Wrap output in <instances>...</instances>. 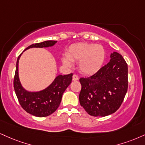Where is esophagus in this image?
Here are the masks:
<instances>
[{
	"label": "esophagus",
	"instance_id": "1",
	"mask_svg": "<svg viewBox=\"0 0 145 145\" xmlns=\"http://www.w3.org/2000/svg\"><path fill=\"white\" fill-rule=\"evenodd\" d=\"M72 78H73V80H74V81H76V80H78V79H79V78H78V76H77V75H73V77H72Z\"/></svg>",
	"mask_w": 145,
	"mask_h": 145
}]
</instances>
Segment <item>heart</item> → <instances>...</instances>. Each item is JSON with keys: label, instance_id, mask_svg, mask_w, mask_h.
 I'll return each mask as SVG.
<instances>
[{"label": "heart", "instance_id": "b5f03b06", "mask_svg": "<svg viewBox=\"0 0 145 145\" xmlns=\"http://www.w3.org/2000/svg\"><path fill=\"white\" fill-rule=\"evenodd\" d=\"M105 57L103 46L88 42H79L71 45L66 52L62 63L67 67L72 65L71 61H79L78 67L82 74L90 76L97 72Z\"/></svg>", "mask_w": 145, "mask_h": 145}]
</instances>
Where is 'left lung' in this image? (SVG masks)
<instances>
[{"label":"left lung","mask_w":145,"mask_h":145,"mask_svg":"<svg viewBox=\"0 0 145 145\" xmlns=\"http://www.w3.org/2000/svg\"><path fill=\"white\" fill-rule=\"evenodd\" d=\"M110 57V61L96 74L80 79V105L92 116L105 117L116 112L128 90L126 62L117 52Z\"/></svg>","instance_id":"1"}]
</instances>
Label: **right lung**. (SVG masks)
<instances>
[{
	"mask_svg": "<svg viewBox=\"0 0 145 145\" xmlns=\"http://www.w3.org/2000/svg\"><path fill=\"white\" fill-rule=\"evenodd\" d=\"M57 43L55 40H47L33 44L25 48H43L53 46ZM22 53L17 60L16 70L14 77L13 86L17 99L23 109L29 114L36 117H46L55 112L61 101L62 95L72 80L73 74L59 75L50 86L38 92H29L23 88L19 78L18 64Z\"/></svg>",
	"mask_w": 145,
	"mask_h": 145,
	"instance_id": "add662e5",
	"label": "right lung"
}]
</instances>
